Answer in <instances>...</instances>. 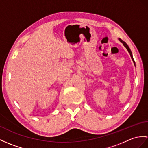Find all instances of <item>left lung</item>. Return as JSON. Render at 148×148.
Wrapping results in <instances>:
<instances>
[{
    "mask_svg": "<svg viewBox=\"0 0 148 148\" xmlns=\"http://www.w3.org/2000/svg\"><path fill=\"white\" fill-rule=\"evenodd\" d=\"M119 39V41L121 42H122V44H123V45L124 46V47H125V48L127 49V50L128 51V52L129 53V54H130V56H131V58H132V61H133V63H134V66H136V64H135V62H134V58H133V56H132V52H131V49H130V48H129V47L128 46V45L126 44V42H124V41H123L121 39H120V38H119L118 39Z\"/></svg>",
    "mask_w": 148,
    "mask_h": 148,
    "instance_id": "8db88e82",
    "label": "left lung"
}]
</instances>
